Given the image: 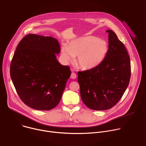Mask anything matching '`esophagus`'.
<instances>
[{"mask_svg": "<svg viewBox=\"0 0 146 146\" xmlns=\"http://www.w3.org/2000/svg\"><path fill=\"white\" fill-rule=\"evenodd\" d=\"M77 77V75L74 73H72L70 75V78L72 79H75Z\"/></svg>", "mask_w": 146, "mask_h": 146, "instance_id": "obj_1", "label": "esophagus"}]
</instances>
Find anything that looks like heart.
I'll use <instances>...</instances> for the list:
<instances>
[{"label": "heart", "instance_id": "b5f03b06", "mask_svg": "<svg viewBox=\"0 0 146 146\" xmlns=\"http://www.w3.org/2000/svg\"><path fill=\"white\" fill-rule=\"evenodd\" d=\"M108 46L105 40L95 36H83L71 41L68 46H64L61 54L69 62L77 56V64L83 70H90L100 65L105 59Z\"/></svg>", "mask_w": 146, "mask_h": 146}]
</instances>
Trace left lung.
<instances>
[{"label":"left lung","mask_w":146,"mask_h":146,"mask_svg":"<svg viewBox=\"0 0 146 146\" xmlns=\"http://www.w3.org/2000/svg\"><path fill=\"white\" fill-rule=\"evenodd\" d=\"M109 49L102 63L96 68L78 72L81 98L94 110H106L114 106L126 91L131 78L129 55L123 44L111 30Z\"/></svg>","instance_id":"obj_1"}]
</instances>
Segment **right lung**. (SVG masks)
Wrapping results in <instances>:
<instances>
[{
	"label": "right lung",
	"instance_id": "1",
	"mask_svg": "<svg viewBox=\"0 0 146 146\" xmlns=\"http://www.w3.org/2000/svg\"><path fill=\"white\" fill-rule=\"evenodd\" d=\"M58 40L51 36L26 35L18 43L10 65L16 91L28 106L50 110L60 102L71 71L60 64Z\"/></svg>",
	"mask_w": 146,
	"mask_h": 146
}]
</instances>
